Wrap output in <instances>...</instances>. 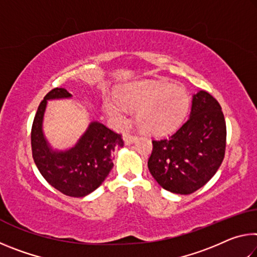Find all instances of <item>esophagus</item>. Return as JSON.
<instances>
[{
	"mask_svg": "<svg viewBox=\"0 0 257 257\" xmlns=\"http://www.w3.org/2000/svg\"><path fill=\"white\" fill-rule=\"evenodd\" d=\"M123 141H124L125 144L130 145V144H133V143H135V142L137 141V136H136V135H129V134H127V135H124Z\"/></svg>",
	"mask_w": 257,
	"mask_h": 257,
	"instance_id": "esophagus-1",
	"label": "esophagus"
}]
</instances>
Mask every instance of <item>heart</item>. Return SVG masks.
<instances>
[{
	"label": "heart",
	"instance_id": "b5f03b06",
	"mask_svg": "<svg viewBox=\"0 0 257 257\" xmlns=\"http://www.w3.org/2000/svg\"><path fill=\"white\" fill-rule=\"evenodd\" d=\"M118 99L104 98V108L119 124L128 120V108L137 110V122L151 134L171 132L184 120L189 96L184 88L163 80L137 81L121 87Z\"/></svg>",
	"mask_w": 257,
	"mask_h": 257
}]
</instances>
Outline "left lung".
I'll return each instance as SVG.
<instances>
[{"mask_svg":"<svg viewBox=\"0 0 257 257\" xmlns=\"http://www.w3.org/2000/svg\"><path fill=\"white\" fill-rule=\"evenodd\" d=\"M227 127L219 102L205 90L193 96L189 118L170 137L153 139L149 170L158 184L188 195L215 175L224 159Z\"/></svg>","mask_w":257,"mask_h":257,"instance_id":"left-lung-1","label":"left lung"}]
</instances>
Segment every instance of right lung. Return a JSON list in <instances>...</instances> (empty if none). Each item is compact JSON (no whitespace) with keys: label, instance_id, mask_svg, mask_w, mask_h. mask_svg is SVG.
Instances as JSON below:
<instances>
[{"label":"right lung","instance_id":"obj_1","mask_svg":"<svg viewBox=\"0 0 257 257\" xmlns=\"http://www.w3.org/2000/svg\"><path fill=\"white\" fill-rule=\"evenodd\" d=\"M64 88H53L45 95L35 114L32 152L35 164L44 179L61 193L71 197H84L101 186L113 167V151L123 146L120 134L94 121L72 149L58 152L47 144L42 130L47 99L68 98Z\"/></svg>","mask_w":257,"mask_h":257}]
</instances>
